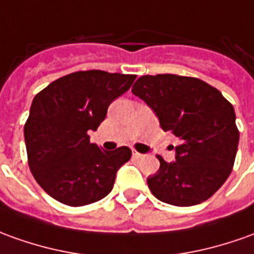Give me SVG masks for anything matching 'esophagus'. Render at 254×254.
Segmentation results:
<instances>
[{"mask_svg":"<svg viewBox=\"0 0 254 254\" xmlns=\"http://www.w3.org/2000/svg\"><path fill=\"white\" fill-rule=\"evenodd\" d=\"M132 156L135 157V159H144L145 155L139 153V152H137V150H132Z\"/></svg>","mask_w":254,"mask_h":254,"instance_id":"esophagus-1","label":"esophagus"}]
</instances>
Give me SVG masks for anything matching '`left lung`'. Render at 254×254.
I'll use <instances>...</instances> for the list:
<instances>
[{
  "label": "left lung",
  "mask_w": 254,
  "mask_h": 254,
  "mask_svg": "<svg viewBox=\"0 0 254 254\" xmlns=\"http://www.w3.org/2000/svg\"><path fill=\"white\" fill-rule=\"evenodd\" d=\"M131 91L155 110L164 131L181 139L176 162L157 156L160 169L148 177L150 192L164 203L183 207L207 200L234 167L239 142L234 106L196 77L146 74Z\"/></svg>",
  "instance_id": "8db88e82"
}]
</instances>
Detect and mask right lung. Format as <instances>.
<instances>
[{"label": "right lung", "mask_w": 254, "mask_h": 254, "mask_svg": "<svg viewBox=\"0 0 254 254\" xmlns=\"http://www.w3.org/2000/svg\"><path fill=\"white\" fill-rule=\"evenodd\" d=\"M135 74L85 70L61 77L37 94L24 124L27 162L50 196L67 206H85L109 193L131 150H102L91 144L109 105L123 95Z\"/></svg>", "instance_id": "add662e5"}]
</instances>
